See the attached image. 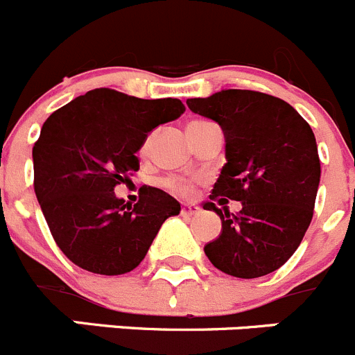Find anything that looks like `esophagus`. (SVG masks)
<instances>
[{
  "label": "esophagus",
  "instance_id": "esophagus-1",
  "mask_svg": "<svg viewBox=\"0 0 355 355\" xmlns=\"http://www.w3.org/2000/svg\"><path fill=\"white\" fill-rule=\"evenodd\" d=\"M197 212H198V205H195V204H183V207H181V214H184V216L197 214Z\"/></svg>",
  "mask_w": 355,
  "mask_h": 355
}]
</instances>
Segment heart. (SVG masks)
<instances>
[{
	"label": "heart",
	"mask_w": 355,
	"mask_h": 355,
	"mask_svg": "<svg viewBox=\"0 0 355 355\" xmlns=\"http://www.w3.org/2000/svg\"><path fill=\"white\" fill-rule=\"evenodd\" d=\"M151 137H146V141L141 146V155L148 153V148H150ZM164 187L167 190L174 191V193L181 195V197H188L193 191V181L187 180V178H168V180L164 181Z\"/></svg>",
	"instance_id": "b5f03b06"
}]
</instances>
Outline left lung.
<instances>
[{"label":"left lung","mask_w":355,"mask_h":355,"mask_svg":"<svg viewBox=\"0 0 355 355\" xmlns=\"http://www.w3.org/2000/svg\"><path fill=\"white\" fill-rule=\"evenodd\" d=\"M187 104L214 120L226 143V164L212 202L204 204L221 218V235L205 254L239 279L275 272L295 254L313 216L320 162L310 125L291 104L254 90H221ZM216 198L241 201L243 209H218Z\"/></svg>","instance_id":"8db88e82"}]
</instances>
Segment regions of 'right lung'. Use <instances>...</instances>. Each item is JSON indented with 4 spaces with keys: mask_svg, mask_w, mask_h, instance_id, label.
Returning a JSON list of instances; mask_svg holds the SVG:
<instances>
[{
    "mask_svg": "<svg viewBox=\"0 0 355 355\" xmlns=\"http://www.w3.org/2000/svg\"><path fill=\"white\" fill-rule=\"evenodd\" d=\"M180 99H139L94 89L53 111L33 148L35 193L60 251L80 268L121 275L146 256L162 223L181 204L143 187L125 204L114 187L139 171L148 134L184 113Z\"/></svg>",
    "mask_w": 355,
    "mask_h": 355,
    "instance_id": "1",
    "label": "right lung"
}]
</instances>
